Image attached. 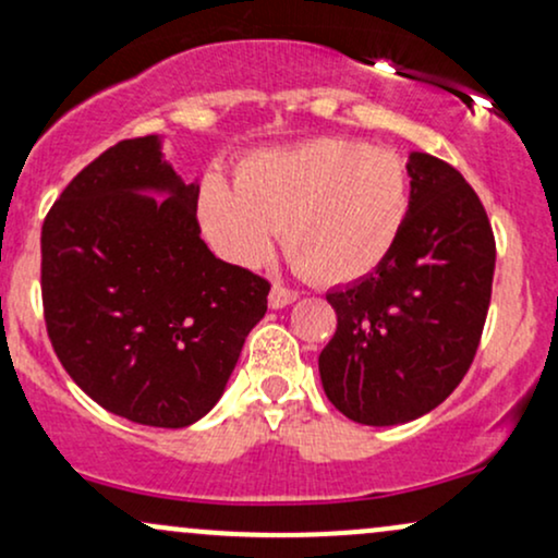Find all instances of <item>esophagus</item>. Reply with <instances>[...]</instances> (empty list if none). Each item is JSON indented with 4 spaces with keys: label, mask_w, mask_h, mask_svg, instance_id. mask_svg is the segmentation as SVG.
<instances>
[{
    "label": "esophagus",
    "mask_w": 558,
    "mask_h": 558,
    "mask_svg": "<svg viewBox=\"0 0 558 558\" xmlns=\"http://www.w3.org/2000/svg\"><path fill=\"white\" fill-rule=\"evenodd\" d=\"M296 299H299V293L291 291V288H286V286L270 288V310H286V306L293 304Z\"/></svg>",
    "instance_id": "esophagus-1"
}]
</instances>
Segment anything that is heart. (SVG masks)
Masks as SVG:
<instances>
[{
  "mask_svg": "<svg viewBox=\"0 0 558 558\" xmlns=\"http://www.w3.org/2000/svg\"><path fill=\"white\" fill-rule=\"evenodd\" d=\"M412 213L407 165L349 138H310L241 159L235 183L207 175L204 235L235 265H259L278 228L301 272L325 286L367 278L390 257Z\"/></svg>",
  "mask_w": 558,
  "mask_h": 558,
  "instance_id": "b5f03b06",
  "label": "heart"
}]
</instances>
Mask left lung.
Wrapping results in <instances>:
<instances>
[{
  "label": "left lung",
  "mask_w": 558,
  "mask_h": 558,
  "mask_svg": "<svg viewBox=\"0 0 558 558\" xmlns=\"http://www.w3.org/2000/svg\"><path fill=\"white\" fill-rule=\"evenodd\" d=\"M412 213L390 257L332 288L336 336L319 354L332 407L360 425L433 412L470 369L490 304L496 241L472 185L444 159L412 151Z\"/></svg>",
  "instance_id": "8db88e82"
}]
</instances>
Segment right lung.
I'll return each mask as SVG.
<instances>
[{
    "mask_svg": "<svg viewBox=\"0 0 558 558\" xmlns=\"http://www.w3.org/2000/svg\"><path fill=\"white\" fill-rule=\"evenodd\" d=\"M196 202L162 138H131L83 168L41 228L54 354L83 393L136 425L202 420L267 312L270 283L209 252Z\"/></svg>",
    "mask_w": 558,
    "mask_h": 558,
    "instance_id": "right-lung-1",
    "label": "right lung"
}]
</instances>
